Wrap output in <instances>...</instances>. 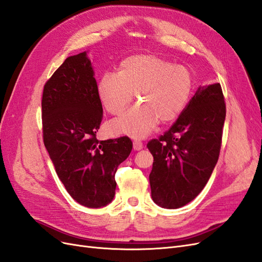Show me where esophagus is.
Listing matches in <instances>:
<instances>
[{"label": "esophagus", "mask_w": 262, "mask_h": 262, "mask_svg": "<svg viewBox=\"0 0 262 262\" xmlns=\"http://www.w3.org/2000/svg\"><path fill=\"white\" fill-rule=\"evenodd\" d=\"M133 146H134V150H141L142 149V142L140 140H134L133 141Z\"/></svg>", "instance_id": "esophagus-1"}]
</instances>
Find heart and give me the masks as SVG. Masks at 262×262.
I'll return each mask as SVG.
<instances>
[{
	"label": "heart",
	"mask_w": 262,
	"mask_h": 262,
	"mask_svg": "<svg viewBox=\"0 0 262 262\" xmlns=\"http://www.w3.org/2000/svg\"><path fill=\"white\" fill-rule=\"evenodd\" d=\"M193 86L192 73L184 65L154 54L128 56L120 72L103 74L99 82L101 102L108 113L121 114L137 92L140 103L112 122L113 134L142 138L154 130L158 121L176 120L186 107Z\"/></svg>",
	"instance_id": "1"
}]
</instances>
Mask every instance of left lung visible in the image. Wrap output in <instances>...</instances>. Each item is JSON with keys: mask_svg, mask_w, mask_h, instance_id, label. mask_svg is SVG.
Segmentation results:
<instances>
[{"mask_svg": "<svg viewBox=\"0 0 262 262\" xmlns=\"http://www.w3.org/2000/svg\"><path fill=\"white\" fill-rule=\"evenodd\" d=\"M226 107L220 83L199 87L170 129L147 148L154 156L151 197L166 209L195 199L220 155Z\"/></svg>", "mask_w": 262, "mask_h": 262, "instance_id": "obj_1", "label": "left lung"}]
</instances>
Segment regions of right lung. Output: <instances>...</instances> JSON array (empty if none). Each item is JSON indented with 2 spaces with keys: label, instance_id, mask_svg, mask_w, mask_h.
Returning <instances> with one entry per match:
<instances>
[{
  "label": "right lung",
  "instance_id": "add662e5",
  "mask_svg": "<svg viewBox=\"0 0 262 262\" xmlns=\"http://www.w3.org/2000/svg\"><path fill=\"white\" fill-rule=\"evenodd\" d=\"M87 53L67 57L45 85L42 134L55 172L67 192L87 208L114 198L115 172L129 156L128 137L98 140L103 119L96 78Z\"/></svg>",
  "mask_w": 262,
  "mask_h": 262
}]
</instances>
